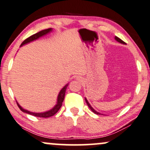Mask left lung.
<instances>
[{
  "label": "left lung",
  "instance_id": "1",
  "mask_svg": "<svg viewBox=\"0 0 150 150\" xmlns=\"http://www.w3.org/2000/svg\"><path fill=\"white\" fill-rule=\"evenodd\" d=\"M115 40H116L117 41V42H119L122 43V44H125V42H124L123 40H121L120 38H118V37H117V36H115ZM85 101H86V104H87V105L89 106V108H90V109L91 110V111H92L93 112H94L95 114H96V115H101V114H100V113H99V112H97V111H96L95 110L93 109V108L92 107H91V105L89 104V103L88 102V100H86V98H85Z\"/></svg>",
  "mask_w": 150,
  "mask_h": 150
}]
</instances>
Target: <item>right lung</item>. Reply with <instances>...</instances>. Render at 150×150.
I'll use <instances>...</instances> for the list:
<instances>
[{
    "mask_svg": "<svg viewBox=\"0 0 150 150\" xmlns=\"http://www.w3.org/2000/svg\"><path fill=\"white\" fill-rule=\"evenodd\" d=\"M52 30V28H48V29L42 30H41V31L38 32V33H35V34H33V35L30 36L29 38H26V40H25L23 41L22 43H21V45H20V47L24 45L27 44V43H29L30 42H32V41L38 39L39 38L42 37V36L46 35V34H47L49 33H50V32H51ZM68 86V84H66V85H65V86H64V88H63V89H61V90L60 91V92H59V95H58L57 105H56L53 108H52V109L50 110L45 112H40V113L32 112L28 111V110H26L23 109V108H22L21 107L20 105H19L17 102L18 107H19V109H20L22 112H23L28 113V114L31 115H33V116H35V117L47 118V117H50L53 116V115H54L56 113H57V112L59 110V109H60V108H61V105H62V103H63V101H64V100L65 93H66V89H67Z\"/></svg>",
    "mask_w": 150,
    "mask_h": 150,
    "instance_id": "right-lung-1",
    "label": "right lung"
}]
</instances>
